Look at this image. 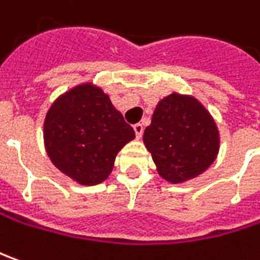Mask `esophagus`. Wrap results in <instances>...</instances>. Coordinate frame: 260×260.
Wrapping results in <instances>:
<instances>
[{"instance_id":"obj_1","label":"esophagus","mask_w":260,"mask_h":260,"mask_svg":"<svg viewBox=\"0 0 260 260\" xmlns=\"http://www.w3.org/2000/svg\"><path fill=\"white\" fill-rule=\"evenodd\" d=\"M134 131H135V135H137V138H141L142 137V134H144V126H142V123H137V125H134Z\"/></svg>"}]
</instances>
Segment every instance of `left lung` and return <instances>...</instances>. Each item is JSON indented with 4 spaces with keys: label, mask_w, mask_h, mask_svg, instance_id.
Returning <instances> with one entry per match:
<instances>
[{
    "label": "left lung",
    "mask_w": 260,
    "mask_h": 260,
    "mask_svg": "<svg viewBox=\"0 0 260 260\" xmlns=\"http://www.w3.org/2000/svg\"><path fill=\"white\" fill-rule=\"evenodd\" d=\"M158 174L183 183L204 173L219 152V129L207 109L192 96L171 93L159 101L144 131Z\"/></svg>",
    "instance_id": "obj_1"
}]
</instances>
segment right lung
Returning a JSON list of instances; mask_svg holds the SVG:
<instances>
[{"mask_svg": "<svg viewBox=\"0 0 260 260\" xmlns=\"http://www.w3.org/2000/svg\"><path fill=\"white\" fill-rule=\"evenodd\" d=\"M134 138L132 126L109 96L92 83L61 94L44 119V145L51 162L83 185L106 180L116 154Z\"/></svg>", "mask_w": 260, "mask_h": 260, "instance_id": "obj_1", "label": "right lung"}]
</instances>
